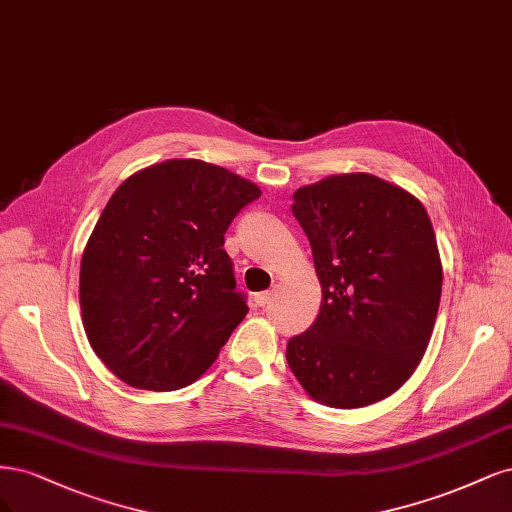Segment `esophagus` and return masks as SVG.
<instances>
[{
    "label": "esophagus",
    "instance_id": "1",
    "mask_svg": "<svg viewBox=\"0 0 512 512\" xmlns=\"http://www.w3.org/2000/svg\"><path fill=\"white\" fill-rule=\"evenodd\" d=\"M272 300V291H263V293H255V304L257 306H268Z\"/></svg>",
    "mask_w": 512,
    "mask_h": 512
}]
</instances>
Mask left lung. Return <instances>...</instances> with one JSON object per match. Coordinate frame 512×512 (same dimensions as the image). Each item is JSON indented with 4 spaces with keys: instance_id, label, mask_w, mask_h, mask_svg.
I'll return each instance as SVG.
<instances>
[{
    "instance_id": "1",
    "label": "left lung",
    "mask_w": 512,
    "mask_h": 512,
    "mask_svg": "<svg viewBox=\"0 0 512 512\" xmlns=\"http://www.w3.org/2000/svg\"><path fill=\"white\" fill-rule=\"evenodd\" d=\"M321 283L319 315L287 344L312 400L361 408L415 372L430 342L442 266L415 195L372 174L329 176L293 193Z\"/></svg>"
}]
</instances>
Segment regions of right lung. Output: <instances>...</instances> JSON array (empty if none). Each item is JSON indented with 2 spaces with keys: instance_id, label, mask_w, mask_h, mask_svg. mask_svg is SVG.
I'll use <instances>...</instances> for the list:
<instances>
[{
  "instance_id": "1",
  "label": "right lung",
  "mask_w": 512,
  "mask_h": 512,
  "mask_svg": "<svg viewBox=\"0 0 512 512\" xmlns=\"http://www.w3.org/2000/svg\"><path fill=\"white\" fill-rule=\"evenodd\" d=\"M261 195L197 159L146 168L112 193L80 261L87 338L123 383L191 385L249 312L225 232Z\"/></svg>"
}]
</instances>
